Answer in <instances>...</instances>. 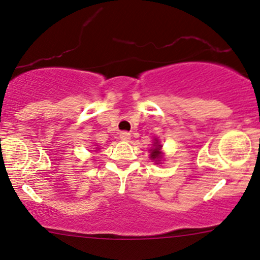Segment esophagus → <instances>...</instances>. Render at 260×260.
Returning <instances> with one entry per match:
<instances>
[{
    "instance_id": "obj_1",
    "label": "esophagus",
    "mask_w": 260,
    "mask_h": 260,
    "mask_svg": "<svg viewBox=\"0 0 260 260\" xmlns=\"http://www.w3.org/2000/svg\"><path fill=\"white\" fill-rule=\"evenodd\" d=\"M119 138L122 139V141H125V142H128L131 139V135L128 132H122L121 135H119Z\"/></svg>"
}]
</instances>
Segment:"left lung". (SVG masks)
Returning <instances> with one entry per match:
<instances>
[{
	"label": "left lung",
	"instance_id": "8db88e82",
	"mask_svg": "<svg viewBox=\"0 0 260 260\" xmlns=\"http://www.w3.org/2000/svg\"><path fill=\"white\" fill-rule=\"evenodd\" d=\"M149 153H151V159L154 160L155 163H159L160 160L163 159V153H162V144L159 143L158 139H154V143H153V147L149 149Z\"/></svg>",
	"mask_w": 260,
	"mask_h": 260
}]
</instances>
